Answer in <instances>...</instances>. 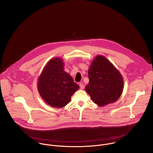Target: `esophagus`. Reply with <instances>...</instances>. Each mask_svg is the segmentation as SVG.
Returning <instances> with one entry per match:
<instances>
[{
	"instance_id": "34e87169",
	"label": "esophagus",
	"mask_w": 153,
	"mask_h": 153,
	"mask_svg": "<svg viewBox=\"0 0 153 153\" xmlns=\"http://www.w3.org/2000/svg\"><path fill=\"white\" fill-rule=\"evenodd\" d=\"M79 87H80L81 89H84V85H83L82 83H80L79 84Z\"/></svg>"
}]
</instances>
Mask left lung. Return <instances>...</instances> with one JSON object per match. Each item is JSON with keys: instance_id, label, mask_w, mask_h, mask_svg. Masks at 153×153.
<instances>
[{"instance_id": "1", "label": "left lung", "mask_w": 153, "mask_h": 153, "mask_svg": "<svg viewBox=\"0 0 153 153\" xmlns=\"http://www.w3.org/2000/svg\"><path fill=\"white\" fill-rule=\"evenodd\" d=\"M88 74L89 82L85 90L94 103L102 107L120 98L123 90L122 75L105 57H95Z\"/></svg>"}]
</instances>
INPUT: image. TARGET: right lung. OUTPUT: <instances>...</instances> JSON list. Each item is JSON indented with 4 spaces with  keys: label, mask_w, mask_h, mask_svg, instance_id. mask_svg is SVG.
<instances>
[{
    "label": "right lung",
    "mask_w": 153,
    "mask_h": 153,
    "mask_svg": "<svg viewBox=\"0 0 153 153\" xmlns=\"http://www.w3.org/2000/svg\"><path fill=\"white\" fill-rule=\"evenodd\" d=\"M63 68L64 62L62 58H53L44 67L38 78L37 89L40 96L53 107H65L79 88Z\"/></svg>",
    "instance_id": "obj_1"
}]
</instances>
